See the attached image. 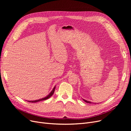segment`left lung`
Segmentation results:
<instances>
[{
	"instance_id": "1",
	"label": "left lung",
	"mask_w": 131,
	"mask_h": 131,
	"mask_svg": "<svg viewBox=\"0 0 131 131\" xmlns=\"http://www.w3.org/2000/svg\"><path fill=\"white\" fill-rule=\"evenodd\" d=\"M85 102H87V103H89V104H92V102H90V101H87V100H84V99H83Z\"/></svg>"
}]
</instances>
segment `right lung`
Here are the masks:
<instances>
[{
	"mask_svg": "<svg viewBox=\"0 0 131 131\" xmlns=\"http://www.w3.org/2000/svg\"><path fill=\"white\" fill-rule=\"evenodd\" d=\"M55 88H56V86H54L53 89V90L51 91V92L49 94V95H48L47 97L43 98H42V99H39V100H34V101H27L28 102H39V101H42V100H47L48 99H49L50 97H51V96L52 95V94H53L54 92V89H55Z\"/></svg>",
	"mask_w": 131,
	"mask_h": 131,
	"instance_id": "1",
	"label": "right lung"
}]
</instances>
